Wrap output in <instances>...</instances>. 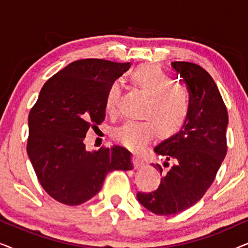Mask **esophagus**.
<instances>
[{
  "label": "esophagus",
  "mask_w": 248,
  "mask_h": 248,
  "mask_svg": "<svg viewBox=\"0 0 248 248\" xmlns=\"http://www.w3.org/2000/svg\"><path fill=\"white\" fill-rule=\"evenodd\" d=\"M132 161H133V166H134L135 169H140L144 166L143 159H142L140 155H133V158H132Z\"/></svg>",
  "instance_id": "esophagus-1"
}]
</instances>
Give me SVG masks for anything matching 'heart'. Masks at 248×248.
I'll use <instances>...</instances> for the list:
<instances>
[{"label": "heart", "mask_w": 248, "mask_h": 248, "mask_svg": "<svg viewBox=\"0 0 248 248\" xmlns=\"http://www.w3.org/2000/svg\"><path fill=\"white\" fill-rule=\"evenodd\" d=\"M133 88L148 98L142 117L148 121L125 122L113 131L117 142L132 150H140L157 132L159 137L169 138L184 127L191 113V96L181 84L172 83V79L160 67L154 64H142L128 76ZM120 96L116 82L109 84L105 94L104 108L113 115Z\"/></svg>", "instance_id": "obj_1"}]
</instances>
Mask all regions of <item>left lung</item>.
Returning a JSON list of instances; mask_svg holds the SVG:
<instances>
[{"mask_svg":"<svg viewBox=\"0 0 248 248\" xmlns=\"http://www.w3.org/2000/svg\"><path fill=\"white\" fill-rule=\"evenodd\" d=\"M171 66L187 86L191 113L177 134L154 149L166 158L164 166L169 167L159 187L137 195L145 209L160 216L176 215L198 203L215 181L227 154L228 113L216 82L194 63L172 62ZM169 160L174 164L169 165Z\"/></svg>","mask_w":248,"mask_h":248,"instance_id":"left-lung-1","label":"left lung"}]
</instances>
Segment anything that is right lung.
I'll return each mask as SVG.
<instances>
[{
	"mask_svg": "<svg viewBox=\"0 0 248 248\" xmlns=\"http://www.w3.org/2000/svg\"><path fill=\"white\" fill-rule=\"evenodd\" d=\"M130 63L88 59L70 63L40 90L28 117L27 152L43 188L54 200L79 205L101 189L113 170H131L120 145L88 151L84 138L105 118V94Z\"/></svg>",
	"mask_w": 248,
	"mask_h": 248,
	"instance_id": "1",
	"label": "right lung"
}]
</instances>
